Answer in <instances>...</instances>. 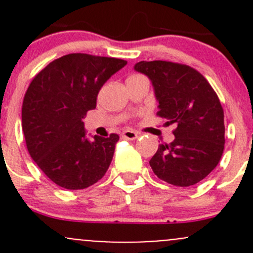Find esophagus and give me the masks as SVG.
Here are the masks:
<instances>
[{
	"mask_svg": "<svg viewBox=\"0 0 253 253\" xmlns=\"http://www.w3.org/2000/svg\"><path fill=\"white\" fill-rule=\"evenodd\" d=\"M122 137L126 139H136V138H138V133L134 131H132V129H126V131L122 132Z\"/></svg>",
	"mask_w": 253,
	"mask_h": 253,
	"instance_id": "34e87169",
	"label": "esophagus"
}]
</instances>
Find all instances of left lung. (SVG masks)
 Here are the masks:
<instances>
[{"label": "left lung", "mask_w": 253, "mask_h": 253, "mask_svg": "<svg viewBox=\"0 0 253 253\" xmlns=\"http://www.w3.org/2000/svg\"><path fill=\"white\" fill-rule=\"evenodd\" d=\"M152 82L158 116L176 125L175 139L160 144L149 164L154 174L180 187L196 185L218 165L224 150V112L215 91L193 68L167 61L133 67Z\"/></svg>", "instance_id": "obj_1"}]
</instances>
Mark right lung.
<instances>
[{
  "instance_id": "obj_1",
  "label": "right lung",
  "mask_w": 253,
  "mask_h": 253,
  "mask_svg": "<svg viewBox=\"0 0 253 253\" xmlns=\"http://www.w3.org/2000/svg\"><path fill=\"white\" fill-rule=\"evenodd\" d=\"M127 65L114 57L70 53L38 73L24 95L22 128L28 152L56 185L83 190L108 171L120 137L86 136L83 119L109 78Z\"/></svg>"
}]
</instances>
